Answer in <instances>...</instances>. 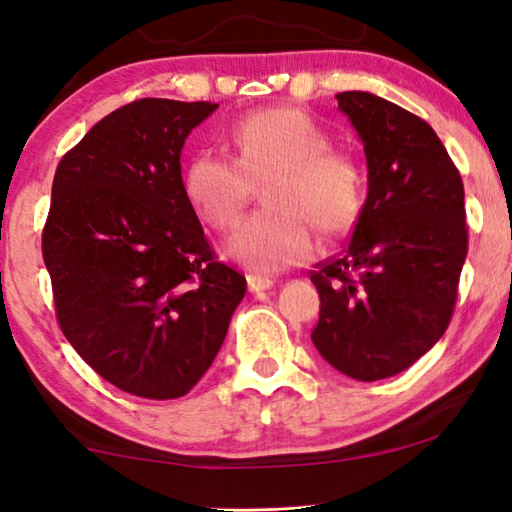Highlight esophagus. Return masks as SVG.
Segmentation results:
<instances>
[{"label": "esophagus", "mask_w": 512, "mask_h": 512, "mask_svg": "<svg viewBox=\"0 0 512 512\" xmlns=\"http://www.w3.org/2000/svg\"><path fill=\"white\" fill-rule=\"evenodd\" d=\"M247 284H249L251 293H261L265 289H270V286L275 284V279H270L265 275H254V272H251V275H247Z\"/></svg>", "instance_id": "obj_1"}]
</instances>
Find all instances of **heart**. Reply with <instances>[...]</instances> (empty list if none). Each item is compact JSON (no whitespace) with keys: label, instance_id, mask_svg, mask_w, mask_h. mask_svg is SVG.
I'll list each match as a JSON object with an SVG mask.
<instances>
[{"label":"heart","instance_id":"b5f03b06","mask_svg":"<svg viewBox=\"0 0 512 512\" xmlns=\"http://www.w3.org/2000/svg\"><path fill=\"white\" fill-rule=\"evenodd\" d=\"M235 158L200 151L184 170V193L207 226L233 228L263 184L265 207L240 223L226 251L258 272L307 261L314 228L326 237L352 230L366 205V172L352 151L298 107L249 111L230 128Z\"/></svg>","mask_w":512,"mask_h":512}]
</instances>
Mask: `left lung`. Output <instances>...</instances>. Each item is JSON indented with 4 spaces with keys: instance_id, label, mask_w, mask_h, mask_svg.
<instances>
[{
    "instance_id": "1",
    "label": "left lung",
    "mask_w": 512,
    "mask_h": 512,
    "mask_svg": "<svg viewBox=\"0 0 512 512\" xmlns=\"http://www.w3.org/2000/svg\"><path fill=\"white\" fill-rule=\"evenodd\" d=\"M368 160V198L340 256L319 263L312 342L335 370L375 382L424 356L450 326L468 251L464 184L422 118L338 93Z\"/></svg>"
}]
</instances>
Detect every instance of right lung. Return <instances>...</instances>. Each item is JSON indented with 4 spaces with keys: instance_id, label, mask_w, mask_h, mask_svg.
I'll return each mask as SVG.
<instances>
[{
    "instance_id": "obj_1",
    "label": "right lung",
    "mask_w": 512,
    "mask_h": 512,
    "mask_svg": "<svg viewBox=\"0 0 512 512\" xmlns=\"http://www.w3.org/2000/svg\"><path fill=\"white\" fill-rule=\"evenodd\" d=\"M219 104L144 97L58 163L41 254L60 331L97 375L153 401L212 366L247 279L216 258L184 193L181 149Z\"/></svg>"
}]
</instances>
